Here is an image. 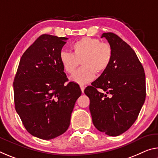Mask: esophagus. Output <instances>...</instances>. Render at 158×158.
Masks as SVG:
<instances>
[{"label":"esophagus","instance_id":"esophagus-1","mask_svg":"<svg viewBox=\"0 0 158 158\" xmlns=\"http://www.w3.org/2000/svg\"><path fill=\"white\" fill-rule=\"evenodd\" d=\"M80 89H81L82 93H84V91L85 89V86H84V85H80Z\"/></svg>","mask_w":158,"mask_h":158}]
</instances>
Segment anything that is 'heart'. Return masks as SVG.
<instances>
[{"label": "heart", "instance_id": "1", "mask_svg": "<svg viewBox=\"0 0 158 158\" xmlns=\"http://www.w3.org/2000/svg\"><path fill=\"white\" fill-rule=\"evenodd\" d=\"M73 53L62 50L60 52L59 60L64 71L72 74L81 60L82 67L70 77V80L78 84H87L93 81L96 72L106 71L112 59V48L107 43L99 39L84 37L72 45Z\"/></svg>", "mask_w": 158, "mask_h": 158}]
</instances>
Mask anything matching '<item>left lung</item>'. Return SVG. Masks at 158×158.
Wrapping results in <instances>:
<instances>
[{"instance_id": "left-lung-1", "label": "left lung", "mask_w": 158, "mask_h": 158, "mask_svg": "<svg viewBox=\"0 0 158 158\" xmlns=\"http://www.w3.org/2000/svg\"><path fill=\"white\" fill-rule=\"evenodd\" d=\"M110 45L113 55L106 71L85 94L89 98L92 122L100 131L117 136L136 121L146 99V76L136 52L112 32L102 34ZM98 88L102 89L103 93Z\"/></svg>"}]
</instances>
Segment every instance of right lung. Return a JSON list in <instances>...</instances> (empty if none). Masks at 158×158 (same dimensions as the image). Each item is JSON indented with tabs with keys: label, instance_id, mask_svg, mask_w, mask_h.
Listing matches in <instances>:
<instances>
[{
	"label": "right lung",
	"instance_id": "right-lung-1",
	"mask_svg": "<svg viewBox=\"0 0 158 158\" xmlns=\"http://www.w3.org/2000/svg\"><path fill=\"white\" fill-rule=\"evenodd\" d=\"M68 39L40 36L24 52L13 82L15 110L27 131L44 140L65 132L81 91L67 81L59 54Z\"/></svg>",
	"mask_w": 158,
	"mask_h": 158
}]
</instances>
